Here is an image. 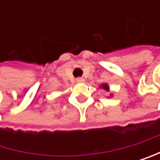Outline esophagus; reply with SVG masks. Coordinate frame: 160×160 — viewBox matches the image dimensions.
<instances>
[{
  "instance_id": "34e87169",
  "label": "esophagus",
  "mask_w": 160,
  "mask_h": 160,
  "mask_svg": "<svg viewBox=\"0 0 160 160\" xmlns=\"http://www.w3.org/2000/svg\"><path fill=\"white\" fill-rule=\"evenodd\" d=\"M76 81H77L78 82H82L84 81V79H83L82 78H77V79H76Z\"/></svg>"
}]
</instances>
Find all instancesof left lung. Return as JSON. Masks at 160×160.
Segmentation results:
<instances>
[{"instance_id":"1","label":"left lung","mask_w":160,"mask_h":160,"mask_svg":"<svg viewBox=\"0 0 160 160\" xmlns=\"http://www.w3.org/2000/svg\"><path fill=\"white\" fill-rule=\"evenodd\" d=\"M102 87L103 89H106V90H108V85H107V84H102Z\"/></svg>"}]
</instances>
